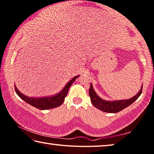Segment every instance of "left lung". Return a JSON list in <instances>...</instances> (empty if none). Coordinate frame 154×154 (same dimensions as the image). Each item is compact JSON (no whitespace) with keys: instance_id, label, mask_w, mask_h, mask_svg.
I'll list each match as a JSON object with an SVG mask.
<instances>
[{"instance_id":"left-lung-1","label":"left lung","mask_w":154,"mask_h":154,"mask_svg":"<svg viewBox=\"0 0 154 154\" xmlns=\"http://www.w3.org/2000/svg\"><path fill=\"white\" fill-rule=\"evenodd\" d=\"M142 86L140 91L133 98L128 100H121L115 101H107L100 98L96 94V93L95 92L92 84H91L88 93H89V96L92 104L98 109L103 112H107V113H117V112L125 109V107H128L132 103H133L136 100L139 98L142 94Z\"/></svg>"}]
</instances>
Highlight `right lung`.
Here are the masks:
<instances>
[{"mask_svg": "<svg viewBox=\"0 0 154 154\" xmlns=\"http://www.w3.org/2000/svg\"><path fill=\"white\" fill-rule=\"evenodd\" d=\"M79 77L75 76L70 80V82L66 84V85L64 86L63 90L58 93V94L54 95L53 96L49 97H43V98H31V97H28L21 93L17 89L16 86H14L15 91L17 94L20 97V98L26 102L28 104L31 105L33 107L38 108L39 109H52V108L57 107L60 106L64 102L65 98H66L67 94H68L69 88L73 84V82L75 81V79Z\"/></svg>", "mask_w": 154, "mask_h": 154, "instance_id": "1", "label": "right lung"}]
</instances>
